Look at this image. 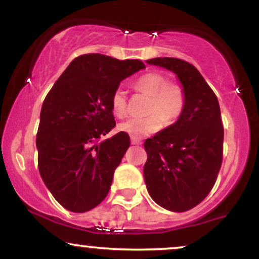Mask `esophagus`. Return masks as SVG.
<instances>
[{"label": "esophagus", "instance_id": "34e87169", "mask_svg": "<svg viewBox=\"0 0 259 259\" xmlns=\"http://www.w3.org/2000/svg\"><path fill=\"white\" fill-rule=\"evenodd\" d=\"M132 144L133 145H140V144H141V140H139L136 138H132Z\"/></svg>", "mask_w": 259, "mask_h": 259}]
</instances>
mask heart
<instances>
[{"label": "heart", "instance_id": "heart-1", "mask_svg": "<svg viewBox=\"0 0 259 259\" xmlns=\"http://www.w3.org/2000/svg\"><path fill=\"white\" fill-rule=\"evenodd\" d=\"M135 86L139 90L151 95L148 107L150 114L145 117H132L119 124L120 132L132 138H144L159 129L163 123H173L179 118L185 107V92L179 85L168 84L167 79L157 73H147L138 79ZM113 114L118 118L126 114V96L121 88L115 89L111 97Z\"/></svg>", "mask_w": 259, "mask_h": 259}]
</instances>
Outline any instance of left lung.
I'll use <instances>...</instances> for the list:
<instances>
[{"label": "left lung", "mask_w": 259, "mask_h": 259, "mask_svg": "<svg viewBox=\"0 0 259 259\" xmlns=\"http://www.w3.org/2000/svg\"><path fill=\"white\" fill-rule=\"evenodd\" d=\"M146 63L177 74L185 92V107L174 124L145 141V183L160 207L186 212L206 198L221 170L224 129L219 102L192 64L171 57L147 59Z\"/></svg>", "instance_id": "obj_1"}]
</instances>
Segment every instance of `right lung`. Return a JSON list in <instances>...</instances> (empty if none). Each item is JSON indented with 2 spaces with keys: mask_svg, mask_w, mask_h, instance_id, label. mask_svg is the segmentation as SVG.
<instances>
[{
  "mask_svg": "<svg viewBox=\"0 0 259 259\" xmlns=\"http://www.w3.org/2000/svg\"><path fill=\"white\" fill-rule=\"evenodd\" d=\"M144 68L139 59L82 55L47 94L36 135L38 170L65 209L88 212L108 195L115 168L130 146L123 132L101 140L115 126L111 97L120 81Z\"/></svg>",
  "mask_w": 259,
  "mask_h": 259,
  "instance_id": "obj_1",
  "label": "right lung"
}]
</instances>
